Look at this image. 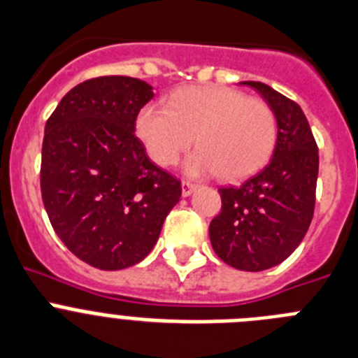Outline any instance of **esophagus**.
Instances as JSON below:
<instances>
[{
	"instance_id": "obj_1",
	"label": "esophagus",
	"mask_w": 358,
	"mask_h": 358,
	"mask_svg": "<svg viewBox=\"0 0 358 358\" xmlns=\"http://www.w3.org/2000/svg\"><path fill=\"white\" fill-rule=\"evenodd\" d=\"M194 189H196L194 183H191V182H182V196H183V198H187V196H191Z\"/></svg>"
}]
</instances>
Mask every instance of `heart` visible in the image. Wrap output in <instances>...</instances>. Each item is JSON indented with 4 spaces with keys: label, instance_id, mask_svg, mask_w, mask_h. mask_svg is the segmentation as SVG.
Listing matches in <instances>:
<instances>
[{
    "label": "heart",
    "instance_id": "1",
    "mask_svg": "<svg viewBox=\"0 0 358 358\" xmlns=\"http://www.w3.org/2000/svg\"><path fill=\"white\" fill-rule=\"evenodd\" d=\"M135 134L159 166H173L192 143L183 164L189 176L219 175L243 180L269 160L276 143V119L259 98L221 85L187 87L141 108Z\"/></svg>",
    "mask_w": 358,
    "mask_h": 358
}]
</instances>
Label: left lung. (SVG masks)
I'll return each mask as SVG.
<instances>
[{"mask_svg":"<svg viewBox=\"0 0 358 358\" xmlns=\"http://www.w3.org/2000/svg\"><path fill=\"white\" fill-rule=\"evenodd\" d=\"M241 83L253 87L271 107L275 151L257 175L219 189L223 207L208 234L215 255L228 266L264 271L287 259L310 227L320 155L298 103L262 82Z\"/></svg>","mask_w":358,"mask_h":358,"instance_id":"obj_1","label":"left lung"}]
</instances>
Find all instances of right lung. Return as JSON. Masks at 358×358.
I'll return each mask as SVG.
<instances>
[{
  "label": "right lung",
  "mask_w": 358,
  "mask_h": 358,
  "mask_svg": "<svg viewBox=\"0 0 358 358\" xmlns=\"http://www.w3.org/2000/svg\"><path fill=\"white\" fill-rule=\"evenodd\" d=\"M155 96L130 76L73 87L44 128L41 192L67 250L103 271L139 264L182 196L135 137V119Z\"/></svg>",
  "instance_id": "add662e5"
}]
</instances>
